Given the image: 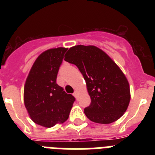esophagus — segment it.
<instances>
[{
	"mask_svg": "<svg viewBox=\"0 0 155 155\" xmlns=\"http://www.w3.org/2000/svg\"><path fill=\"white\" fill-rule=\"evenodd\" d=\"M74 95L75 97H78V91H75L74 92Z\"/></svg>",
	"mask_w": 155,
	"mask_h": 155,
	"instance_id": "1",
	"label": "esophagus"
}]
</instances>
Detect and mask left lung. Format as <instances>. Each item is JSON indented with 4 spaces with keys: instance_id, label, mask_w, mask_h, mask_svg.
Segmentation results:
<instances>
[{
    "instance_id": "8db88e82",
    "label": "left lung",
    "mask_w": 155,
    "mask_h": 155,
    "mask_svg": "<svg viewBox=\"0 0 155 155\" xmlns=\"http://www.w3.org/2000/svg\"><path fill=\"white\" fill-rule=\"evenodd\" d=\"M64 61L76 65L85 80L91 104L84 112L91 121L109 124L124 114L130 101L129 82L105 52L78 45L70 48Z\"/></svg>"
}]
</instances>
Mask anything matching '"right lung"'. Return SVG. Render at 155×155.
<instances>
[{"instance_id": "1", "label": "right lung", "mask_w": 155, "mask_h": 155, "mask_svg": "<svg viewBox=\"0 0 155 155\" xmlns=\"http://www.w3.org/2000/svg\"><path fill=\"white\" fill-rule=\"evenodd\" d=\"M67 48L41 53L31 67L24 87V103L31 120L42 127L63 124L69 117L75 98L57 84Z\"/></svg>"}]
</instances>
